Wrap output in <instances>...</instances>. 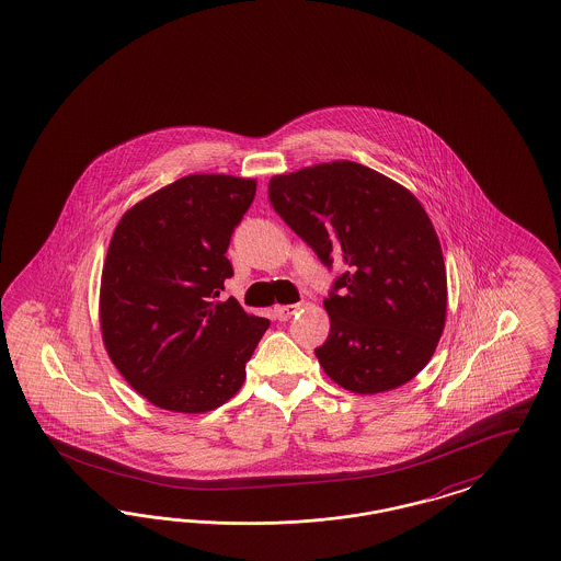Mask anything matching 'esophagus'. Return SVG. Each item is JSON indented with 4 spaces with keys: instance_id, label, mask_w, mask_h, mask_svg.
I'll return each mask as SVG.
<instances>
[{
    "instance_id": "34e87169",
    "label": "esophagus",
    "mask_w": 561,
    "mask_h": 561,
    "mask_svg": "<svg viewBox=\"0 0 561 561\" xmlns=\"http://www.w3.org/2000/svg\"><path fill=\"white\" fill-rule=\"evenodd\" d=\"M300 309V305H286V307H275V317L279 321H288Z\"/></svg>"
}]
</instances>
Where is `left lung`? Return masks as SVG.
<instances>
[{"instance_id": "left-lung-1", "label": "left lung", "mask_w": 561, "mask_h": 561, "mask_svg": "<svg viewBox=\"0 0 561 561\" xmlns=\"http://www.w3.org/2000/svg\"><path fill=\"white\" fill-rule=\"evenodd\" d=\"M271 207L325 267L337 265L329 335L314 350L337 386L381 393L431 360L444 333L447 279L435 228L416 196L354 161L273 175Z\"/></svg>"}]
</instances>
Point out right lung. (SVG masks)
<instances>
[{
	"label": "right lung",
	"mask_w": 561,
	"mask_h": 561,
	"mask_svg": "<svg viewBox=\"0 0 561 561\" xmlns=\"http://www.w3.org/2000/svg\"><path fill=\"white\" fill-rule=\"evenodd\" d=\"M254 193L249 178L184 175L116 226L101 273V335L122 377L154 407L207 412L244 383L270 319L217 298Z\"/></svg>",
	"instance_id": "obj_1"
}]
</instances>
